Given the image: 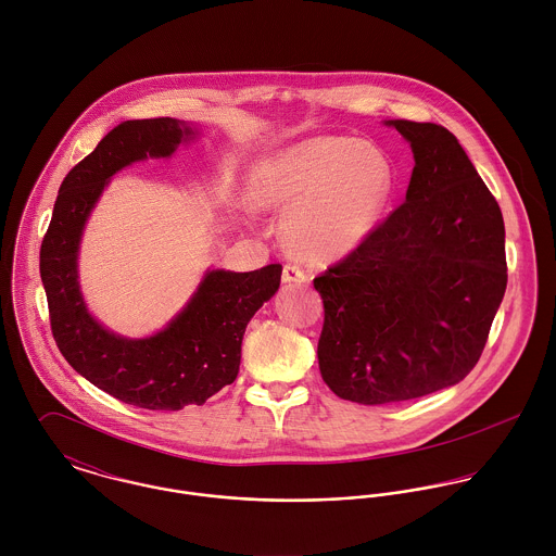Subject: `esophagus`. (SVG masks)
I'll return each mask as SVG.
<instances>
[{
	"label": "esophagus",
	"mask_w": 556,
	"mask_h": 556,
	"mask_svg": "<svg viewBox=\"0 0 556 556\" xmlns=\"http://www.w3.org/2000/svg\"><path fill=\"white\" fill-rule=\"evenodd\" d=\"M282 280L285 282H295V285H304L308 280L306 271L300 267V265H293V263H287L282 267Z\"/></svg>",
	"instance_id": "esophagus-1"
}]
</instances>
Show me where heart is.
Returning a JSON list of instances; mask_svg holds the SVG:
<instances>
[{
  "instance_id": "obj_1",
  "label": "heart",
  "mask_w": 556,
  "mask_h": 556,
  "mask_svg": "<svg viewBox=\"0 0 556 556\" xmlns=\"http://www.w3.org/2000/svg\"><path fill=\"white\" fill-rule=\"evenodd\" d=\"M394 192V166L370 143L346 137L302 141L269 160L256 181L263 205L289 210L287 245L313 261L357 250L381 223Z\"/></svg>"
}]
</instances>
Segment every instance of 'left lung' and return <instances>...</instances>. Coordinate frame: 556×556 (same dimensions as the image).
I'll return each instance as SVG.
<instances>
[{"label": "left lung", "mask_w": 556, "mask_h": 556, "mask_svg": "<svg viewBox=\"0 0 556 556\" xmlns=\"http://www.w3.org/2000/svg\"><path fill=\"white\" fill-rule=\"evenodd\" d=\"M410 143L404 203L315 278L318 370L351 402L390 404L456 386L476 368L507 287L498 203L439 124L388 122Z\"/></svg>", "instance_id": "1"}]
</instances>
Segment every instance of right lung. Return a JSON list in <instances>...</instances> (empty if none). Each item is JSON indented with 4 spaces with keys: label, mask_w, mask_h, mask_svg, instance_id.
Here are the masks:
<instances>
[{
    "label": "right lung",
    "mask_w": 556,
    "mask_h": 556,
    "mask_svg": "<svg viewBox=\"0 0 556 556\" xmlns=\"http://www.w3.org/2000/svg\"><path fill=\"white\" fill-rule=\"evenodd\" d=\"M192 130L173 117L132 119L113 128L60 186L40 245V278L51 331L66 362L98 390L150 410L203 404L238 379L248 320L278 291L282 265L210 271L190 304L152 338L126 340L87 313L77 282L85 220L109 177L135 160L164 159Z\"/></svg>",
    "instance_id": "add662e5"
}]
</instances>
